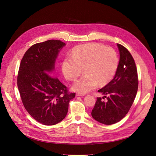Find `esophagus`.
Returning <instances> with one entry per match:
<instances>
[{"label":"esophagus","mask_w":156,"mask_h":156,"mask_svg":"<svg viewBox=\"0 0 156 156\" xmlns=\"http://www.w3.org/2000/svg\"><path fill=\"white\" fill-rule=\"evenodd\" d=\"M85 95L84 94H81V93H77L76 94V96H83Z\"/></svg>","instance_id":"1"}]
</instances>
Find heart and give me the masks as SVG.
I'll use <instances>...</instances> for the list:
<instances>
[{
  "mask_svg": "<svg viewBox=\"0 0 156 156\" xmlns=\"http://www.w3.org/2000/svg\"><path fill=\"white\" fill-rule=\"evenodd\" d=\"M119 64L116 51L98 43H89L76 46L71 53V58L63 62L62 70L69 80H76L83 73L85 75L76 80L73 89L84 94L97 86H104L114 76Z\"/></svg>",
  "mask_w": 156,
  "mask_h": 156,
  "instance_id": "heart-1",
  "label": "heart"
}]
</instances>
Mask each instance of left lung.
<instances>
[{"mask_svg":"<svg viewBox=\"0 0 156 156\" xmlns=\"http://www.w3.org/2000/svg\"><path fill=\"white\" fill-rule=\"evenodd\" d=\"M120 60L114 79L98 90L107 101L98 98L91 115L97 121L106 125L117 123L128 113L138 89L137 71L134 60L125 47L117 44ZM106 94L108 95L107 97ZM102 99H104L102 98Z\"/></svg>","mask_w":156,"mask_h":156,"instance_id":"1","label":"left lung"}]
</instances>
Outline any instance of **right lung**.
Masks as SVG:
<instances>
[{"label":"right lung","mask_w":156,"mask_h":156,"mask_svg":"<svg viewBox=\"0 0 156 156\" xmlns=\"http://www.w3.org/2000/svg\"><path fill=\"white\" fill-rule=\"evenodd\" d=\"M66 45L59 40L34 44L23 55L17 76V87L22 104L37 122L55 125L66 117L69 104L76 93L52 76L55 59Z\"/></svg>","instance_id":"1"}]
</instances>
